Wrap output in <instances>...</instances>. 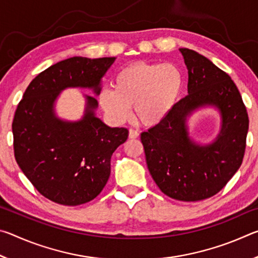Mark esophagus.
I'll return each instance as SVG.
<instances>
[{
  "instance_id": "esophagus-1",
  "label": "esophagus",
  "mask_w": 258,
  "mask_h": 258,
  "mask_svg": "<svg viewBox=\"0 0 258 258\" xmlns=\"http://www.w3.org/2000/svg\"><path fill=\"white\" fill-rule=\"evenodd\" d=\"M128 137H130V139H137L139 137V132H138L137 130H134V128H130Z\"/></svg>"
}]
</instances>
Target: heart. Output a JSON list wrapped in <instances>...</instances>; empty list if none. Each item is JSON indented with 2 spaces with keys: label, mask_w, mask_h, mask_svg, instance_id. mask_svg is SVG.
Returning a JSON list of instances; mask_svg holds the SVG:
<instances>
[{
  "label": "heart",
  "mask_w": 258,
  "mask_h": 258,
  "mask_svg": "<svg viewBox=\"0 0 258 258\" xmlns=\"http://www.w3.org/2000/svg\"><path fill=\"white\" fill-rule=\"evenodd\" d=\"M182 82V74L175 64L137 62L117 74L115 90L104 87L100 91L99 102L113 123L127 120L134 106L143 124L154 125L172 109Z\"/></svg>",
  "instance_id": "heart-1"
}]
</instances>
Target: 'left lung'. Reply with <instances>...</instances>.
<instances>
[{"label":"left lung","instance_id":"8db88e82","mask_svg":"<svg viewBox=\"0 0 258 258\" xmlns=\"http://www.w3.org/2000/svg\"><path fill=\"white\" fill-rule=\"evenodd\" d=\"M187 69V94L158 124L141 133L148 169L161 192L181 202L213 197L242 163L248 113L237 85L206 56L180 49ZM215 105L222 128L211 145L198 146L187 134L186 116L199 106Z\"/></svg>","mask_w":258,"mask_h":258}]
</instances>
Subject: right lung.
<instances>
[{
  "label": "right lung",
  "instance_id": "1",
  "mask_svg": "<svg viewBox=\"0 0 258 258\" xmlns=\"http://www.w3.org/2000/svg\"><path fill=\"white\" fill-rule=\"evenodd\" d=\"M115 56H73L53 64L30 82L12 121L17 164L42 196L77 206L93 200L110 176V159L127 140L128 130L109 127L94 116L97 99L86 97L82 120L56 118L53 106L66 87H89L100 93V82Z\"/></svg>",
  "mask_w": 258,
  "mask_h": 258
}]
</instances>
